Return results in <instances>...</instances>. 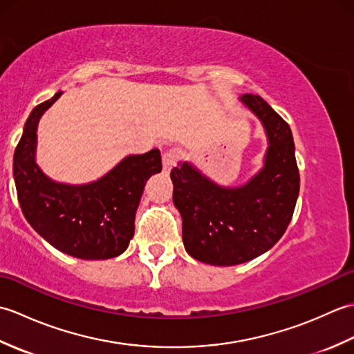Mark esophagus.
<instances>
[{"mask_svg":"<svg viewBox=\"0 0 354 354\" xmlns=\"http://www.w3.org/2000/svg\"><path fill=\"white\" fill-rule=\"evenodd\" d=\"M178 158H179V149H176V147L165 149L162 152V167H164V170L170 171L173 167H175Z\"/></svg>","mask_w":354,"mask_h":354,"instance_id":"1","label":"esophagus"}]
</instances>
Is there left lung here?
I'll return each instance as SVG.
<instances>
[{
    "label": "left lung",
    "instance_id": "1",
    "mask_svg": "<svg viewBox=\"0 0 354 354\" xmlns=\"http://www.w3.org/2000/svg\"><path fill=\"white\" fill-rule=\"evenodd\" d=\"M240 102L257 115L268 137L265 164L257 175L231 189L187 161L170 173L185 251L214 266L240 265L269 251L289 227L299 193L289 124L260 95L243 94Z\"/></svg>",
    "mask_w": 354,
    "mask_h": 354
}]
</instances>
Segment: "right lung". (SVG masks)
I'll return each instance as SVG.
<instances>
[{
    "mask_svg": "<svg viewBox=\"0 0 354 354\" xmlns=\"http://www.w3.org/2000/svg\"><path fill=\"white\" fill-rule=\"evenodd\" d=\"M62 91L28 115L15 149L13 178L22 214L42 239L82 260H106L126 251L135 231V213L147 179L160 173L161 153L152 149L129 155L94 183H55L36 164V129L42 114Z\"/></svg>",
    "mask_w": 354,
    "mask_h": 354,
    "instance_id": "1",
    "label": "right lung"
}]
</instances>
